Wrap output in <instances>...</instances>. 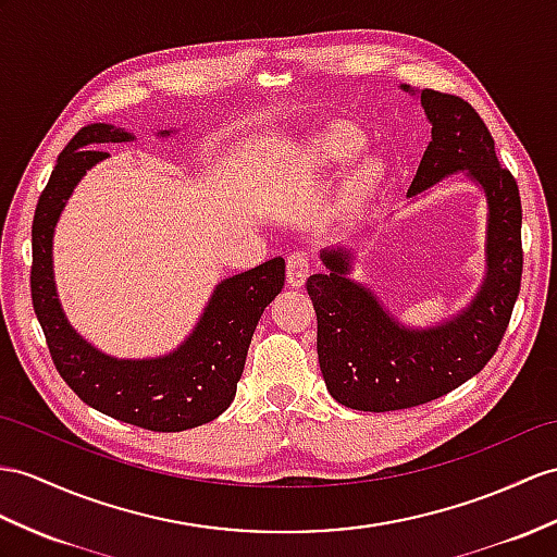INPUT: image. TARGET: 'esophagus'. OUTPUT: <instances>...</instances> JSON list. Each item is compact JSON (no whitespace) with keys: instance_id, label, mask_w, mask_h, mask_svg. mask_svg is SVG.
I'll list each match as a JSON object with an SVG mask.
<instances>
[{"instance_id":"34e87169","label":"esophagus","mask_w":557,"mask_h":557,"mask_svg":"<svg viewBox=\"0 0 557 557\" xmlns=\"http://www.w3.org/2000/svg\"><path fill=\"white\" fill-rule=\"evenodd\" d=\"M286 269H288V283H290V286L293 288H302L307 276H309V252L305 248L288 252Z\"/></svg>"}]
</instances>
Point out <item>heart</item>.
<instances>
[{
	"label": "heart",
	"mask_w": 557,
	"mask_h": 557,
	"mask_svg": "<svg viewBox=\"0 0 557 557\" xmlns=\"http://www.w3.org/2000/svg\"><path fill=\"white\" fill-rule=\"evenodd\" d=\"M357 151H359V139L349 132H335L321 144V158L329 160V162L347 160V158L355 156ZM363 182H366V176H363Z\"/></svg>",
	"instance_id": "b5f03b06"
}]
</instances>
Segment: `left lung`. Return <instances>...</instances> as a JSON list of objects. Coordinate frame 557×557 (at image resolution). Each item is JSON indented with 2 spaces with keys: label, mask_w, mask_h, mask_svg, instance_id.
<instances>
[{
  "label": "left lung",
  "mask_w": 557,
  "mask_h": 557,
  "mask_svg": "<svg viewBox=\"0 0 557 557\" xmlns=\"http://www.w3.org/2000/svg\"><path fill=\"white\" fill-rule=\"evenodd\" d=\"M409 89V87H404ZM432 141L409 196L468 170L490 202L486 281L463 314L440 329L406 331L375 297L351 283L347 255L323 252L329 271L307 278L317 311V351L331 397L357 411H399L449 395L478 375L504 341L522 283V202L478 111L456 94L423 89Z\"/></svg>",
  "instance_id": "1"
}]
</instances>
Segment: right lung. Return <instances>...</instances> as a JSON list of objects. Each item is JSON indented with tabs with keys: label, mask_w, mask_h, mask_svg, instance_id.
<instances>
[{
	"label": "right lung",
	"mask_w": 557,
	"mask_h": 557,
	"mask_svg": "<svg viewBox=\"0 0 557 557\" xmlns=\"http://www.w3.org/2000/svg\"><path fill=\"white\" fill-rule=\"evenodd\" d=\"M127 139V132L99 122L79 129L61 151L35 208L30 295L51 361L79 399L122 423L180 432L210 423L234 401L255 325L281 293L286 262L274 257L222 281L196 331L170 357L117 361L87 345L67 325L53 290L51 236L75 184L108 158L99 146Z\"/></svg>",
	"instance_id": "add662e5"
}]
</instances>
